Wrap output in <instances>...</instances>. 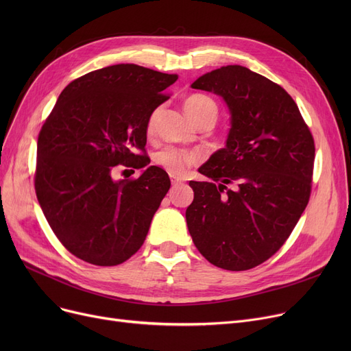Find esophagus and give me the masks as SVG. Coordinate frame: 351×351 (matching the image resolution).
Here are the masks:
<instances>
[{
	"label": "esophagus",
	"instance_id": "esophagus-1",
	"mask_svg": "<svg viewBox=\"0 0 351 351\" xmlns=\"http://www.w3.org/2000/svg\"><path fill=\"white\" fill-rule=\"evenodd\" d=\"M172 185H179V183H182L183 180L180 178H176V176H172Z\"/></svg>",
	"mask_w": 351,
	"mask_h": 351
}]
</instances>
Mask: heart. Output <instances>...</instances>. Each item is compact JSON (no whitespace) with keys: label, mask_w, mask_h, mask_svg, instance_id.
Returning <instances> with one entry per match:
<instances>
[{"label":"heart","mask_w":351,"mask_h":351,"mask_svg":"<svg viewBox=\"0 0 351 351\" xmlns=\"http://www.w3.org/2000/svg\"><path fill=\"white\" fill-rule=\"evenodd\" d=\"M183 106H185L188 117L195 123L205 117H210L213 118V121H216L217 118V106L209 97L192 95L185 101ZM155 117H156V112L151 115L149 122H147V131L149 132L154 129ZM199 160H200V155L197 152L178 149L175 146H165L155 154V162L171 175H182L186 171L188 166L195 165Z\"/></svg>","instance_id":"b5f03b06"}]
</instances>
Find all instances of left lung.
<instances>
[{
	"mask_svg": "<svg viewBox=\"0 0 351 351\" xmlns=\"http://www.w3.org/2000/svg\"><path fill=\"white\" fill-rule=\"evenodd\" d=\"M191 86L225 101L230 129L199 168L209 180L189 182L188 229L212 265L249 270L283 246L304 212L315 141L287 92L246 66H222Z\"/></svg>",
	"mask_w": 351,
	"mask_h": 351,
	"instance_id": "obj_1",
	"label": "left lung"
}]
</instances>
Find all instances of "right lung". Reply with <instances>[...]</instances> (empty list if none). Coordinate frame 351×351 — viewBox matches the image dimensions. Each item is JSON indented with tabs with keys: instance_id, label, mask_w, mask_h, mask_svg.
I'll use <instances>...</instances> for the list:
<instances>
[{
	"instance_id": "right-lung-1",
	"label": "right lung",
	"mask_w": 351,
	"mask_h": 351,
	"mask_svg": "<svg viewBox=\"0 0 351 351\" xmlns=\"http://www.w3.org/2000/svg\"><path fill=\"white\" fill-rule=\"evenodd\" d=\"M178 80L118 64L72 81L41 128L35 192L51 229L81 261L117 266L143 245L171 188L168 173L139 155L147 122ZM145 171L135 181L112 178L114 166Z\"/></svg>"
}]
</instances>
